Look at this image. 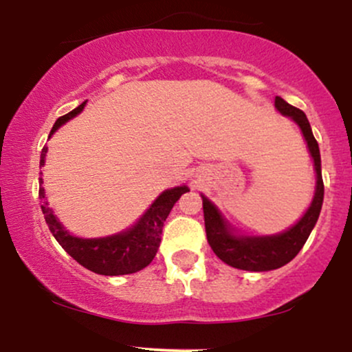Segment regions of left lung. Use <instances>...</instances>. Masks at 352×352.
Instances as JSON below:
<instances>
[{
	"instance_id": "1",
	"label": "left lung",
	"mask_w": 352,
	"mask_h": 352,
	"mask_svg": "<svg viewBox=\"0 0 352 352\" xmlns=\"http://www.w3.org/2000/svg\"><path fill=\"white\" fill-rule=\"evenodd\" d=\"M274 106L283 116H288L300 125L305 135L311 157L314 160L316 168V193L308 212L305 217L281 235L273 236H235L230 232L228 225L221 218L218 210L210 201L204 199V218L207 240L212 246L213 253L221 261L238 270H248V272H270V270L281 268L283 265L289 263L302 248L308 240L311 230L316 225L319 212H321L322 197H324V184L321 177V155L316 139H314L308 117L301 109L289 106L285 99H274Z\"/></svg>"
}]
</instances>
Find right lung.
Listing matches in <instances>:
<instances>
[{"mask_svg":"<svg viewBox=\"0 0 352 352\" xmlns=\"http://www.w3.org/2000/svg\"><path fill=\"white\" fill-rule=\"evenodd\" d=\"M84 104L86 102L80 104L79 107H76L69 114L59 117L56 124L52 125L51 134H54L60 125L67 122L71 117L79 114L82 111ZM46 152L47 147L44 145L39 167L44 165ZM39 184H43V179H39ZM185 192H188L187 187L165 190L162 195L153 201L152 207L145 212V215L140 218V221L134 228L114 236L91 238V240L69 235V232H66L63 225L52 215L51 208L47 207L46 201H43L41 210L44 220H46L52 235L79 265H82L84 268L91 270V272L98 274L119 276V274L139 272V270L145 268L153 260L160 245V235H162L165 218L168 217L172 207L180 199L182 193ZM39 197L44 199V188L41 185H39Z\"/></svg>","mask_w":352,"mask_h":352,"instance_id":"1","label":"right lung"}]
</instances>
